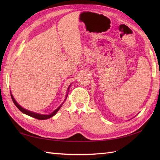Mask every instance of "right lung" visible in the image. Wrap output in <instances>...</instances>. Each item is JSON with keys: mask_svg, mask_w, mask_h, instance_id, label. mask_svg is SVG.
I'll return each mask as SVG.
<instances>
[{"mask_svg": "<svg viewBox=\"0 0 160 160\" xmlns=\"http://www.w3.org/2000/svg\"><path fill=\"white\" fill-rule=\"evenodd\" d=\"M11 97H12V99L13 102L14 103V104L16 105V107L17 108H18V109L22 112V113H25V114L28 115H29V116H31V117H32V118H36V119H38V120H47V119H49V118H50L53 117V115H55L58 111V110L60 109L61 106H62V104H61L60 106L57 108V109H56L53 112H52V113H51V114H49V115H42V114L33 113V112H32V111H28V110L25 109V108H23L22 107H20V105L16 102V101L15 100L14 98H13L12 95H11ZM65 100H66V99H65Z\"/></svg>", "mask_w": 160, "mask_h": 160, "instance_id": "obj_1", "label": "right lung"}]
</instances>
